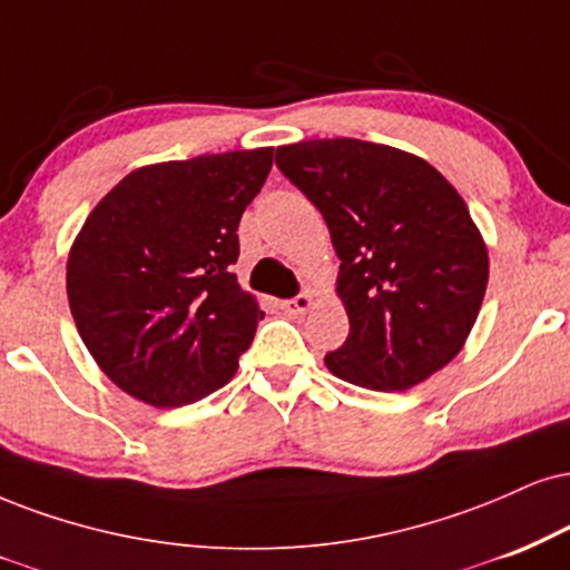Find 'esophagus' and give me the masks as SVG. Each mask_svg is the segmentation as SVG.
Here are the masks:
<instances>
[{
	"label": "esophagus",
	"mask_w": 570,
	"mask_h": 570,
	"mask_svg": "<svg viewBox=\"0 0 570 570\" xmlns=\"http://www.w3.org/2000/svg\"><path fill=\"white\" fill-rule=\"evenodd\" d=\"M312 306H314V296H312V293H298L296 298L279 301V308H285L287 314H306Z\"/></svg>",
	"instance_id": "obj_1"
}]
</instances>
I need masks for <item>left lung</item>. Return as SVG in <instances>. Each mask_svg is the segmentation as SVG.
Masks as SVG:
<instances>
[{
	"label": "left lung",
	"instance_id": "8db88e82",
	"mask_svg": "<svg viewBox=\"0 0 570 570\" xmlns=\"http://www.w3.org/2000/svg\"><path fill=\"white\" fill-rule=\"evenodd\" d=\"M277 166L320 208L341 258L348 338L325 356L341 381L406 391L465 346L489 253L460 193L428 160L364 139L277 147Z\"/></svg>",
	"mask_w": 570,
	"mask_h": 570
}]
</instances>
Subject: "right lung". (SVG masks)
<instances>
[{
    "mask_svg": "<svg viewBox=\"0 0 570 570\" xmlns=\"http://www.w3.org/2000/svg\"><path fill=\"white\" fill-rule=\"evenodd\" d=\"M272 147L142 166L87 216L68 253V304L83 346L118 389L193 404L237 372L264 312L237 285V224Z\"/></svg>",
    "mask_w": 570,
    "mask_h": 570,
    "instance_id": "obj_1",
    "label": "right lung"
}]
</instances>
